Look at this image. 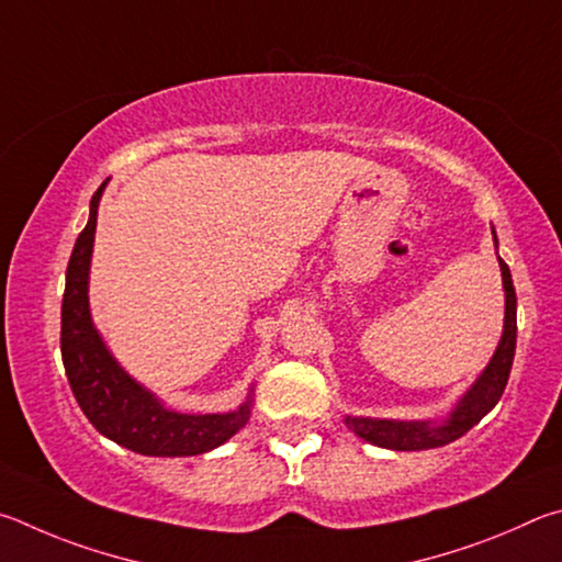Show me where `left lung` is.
Masks as SVG:
<instances>
[{
	"mask_svg": "<svg viewBox=\"0 0 562 562\" xmlns=\"http://www.w3.org/2000/svg\"><path fill=\"white\" fill-rule=\"evenodd\" d=\"M491 234H494V246L498 249L494 226H491ZM498 266L506 296L504 333H501L498 346L494 350V356L486 362V368L479 372V378L471 382V387L459 397L457 405L449 409V415L445 419H380L346 415L342 422H346V427L352 435L370 441V445L392 451L437 449L449 445V441H457L459 437H464L471 427L479 425V422L496 407V402L506 390L510 366H514L516 356V289L514 281H510L508 266L501 256Z\"/></svg>",
	"mask_w": 562,
	"mask_h": 562,
	"instance_id": "left-lung-1",
	"label": "left lung"
}]
</instances>
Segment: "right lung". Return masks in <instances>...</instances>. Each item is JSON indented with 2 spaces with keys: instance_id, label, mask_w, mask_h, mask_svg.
<instances>
[{
  "instance_id": "obj_1",
  "label": "right lung",
  "mask_w": 562,
  "mask_h": 562,
  "mask_svg": "<svg viewBox=\"0 0 562 562\" xmlns=\"http://www.w3.org/2000/svg\"><path fill=\"white\" fill-rule=\"evenodd\" d=\"M108 180L91 200V214L78 234L66 269L61 303V358L68 385L88 422L115 445L143 457H196L229 441L251 417L254 390L236 409L190 415L165 405L140 385L108 350L88 303V279L95 241L98 204Z\"/></svg>"
}]
</instances>
